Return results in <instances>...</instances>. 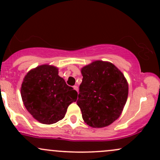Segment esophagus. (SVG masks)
Masks as SVG:
<instances>
[{
	"mask_svg": "<svg viewBox=\"0 0 160 160\" xmlns=\"http://www.w3.org/2000/svg\"><path fill=\"white\" fill-rule=\"evenodd\" d=\"M73 89H74V90H76L77 92H78V87H77V86H73Z\"/></svg>",
	"mask_w": 160,
	"mask_h": 160,
	"instance_id": "1",
	"label": "esophagus"
}]
</instances>
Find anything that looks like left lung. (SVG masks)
Listing matches in <instances>:
<instances>
[{
	"instance_id": "obj_1",
	"label": "left lung",
	"mask_w": 160,
	"mask_h": 160,
	"mask_svg": "<svg viewBox=\"0 0 160 160\" xmlns=\"http://www.w3.org/2000/svg\"><path fill=\"white\" fill-rule=\"evenodd\" d=\"M83 75L77 103L87 124L107 127L119 118L128 97V83L117 67L97 60L81 69Z\"/></svg>"
}]
</instances>
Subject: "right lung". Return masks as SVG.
Listing matches in <instances>:
<instances>
[{
  "label": "right lung",
  "instance_id": "1",
  "mask_svg": "<svg viewBox=\"0 0 160 160\" xmlns=\"http://www.w3.org/2000/svg\"><path fill=\"white\" fill-rule=\"evenodd\" d=\"M21 91L27 110L43 124L62 120L68 106L77 99V92L59 77L58 69L49 65H41L28 72Z\"/></svg>",
  "mask_w": 160,
  "mask_h": 160
}]
</instances>
